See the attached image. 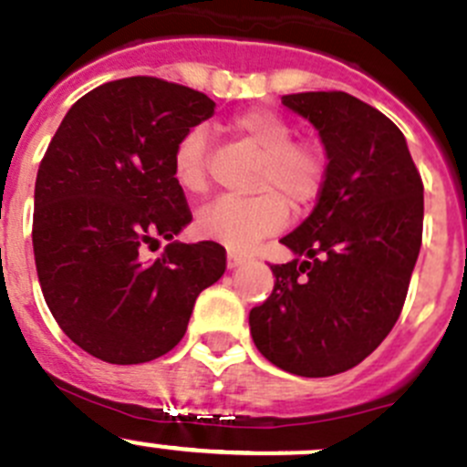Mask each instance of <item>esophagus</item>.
Wrapping results in <instances>:
<instances>
[{"mask_svg": "<svg viewBox=\"0 0 467 467\" xmlns=\"http://www.w3.org/2000/svg\"><path fill=\"white\" fill-rule=\"evenodd\" d=\"M244 260H246V257H244L242 253L228 251V269H237L239 265H244Z\"/></svg>", "mask_w": 467, "mask_h": 467, "instance_id": "obj_1", "label": "esophagus"}]
</instances>
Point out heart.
<instances>
[{"mask_svg": "<svg viewBox=\"0 0 467 467\" xmlns=\"http://www.w3.org/2000/svg\"><path fill=\"white\" fill-rule=\"evenodd\" d=\"M230 130L262 155L253 178L251 198H219L196 216L198 233L233 251H248L260 239L287 223V202L306 207L326 182V157L315 143L292 141L294 130L271 109H248L230 120ZM175 182L189 193H202L210 184L207 132L193 128L173 150Z\"/></svg>", "mask_w": 467, "mask_h": 467, "instance_id": "obj_1", "label": "heart"}]
</instances>
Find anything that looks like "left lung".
Segmentation results:
<instances>
[{"label":"left lung","instance_id":"left-lung-1","mask_svg":"<svg viewBox=\"0 0 467 467\" xmlns=\"http://www.w3.org/2000/svg\"><path fill=\"white\" fill-rule=\"evenodd\" d=\"M326 157L312 214L280 244L274 292L248 315L257 351L296 377L363 363L400 319L422 246L424 187L401 130L342 90L283 95Z\"/></svg>","mask_w":467,"mask_h":467}]
</instances>
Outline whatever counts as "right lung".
Masks as SVG:
<instances>
[{"label": "right lung", "instance_id": "right-lung-1", "mask_svg": "<svg viewBox=\"0 0 467 467\" xmlns=\"http://www.w3.org/2000/svg\"><path fill=\"white\" fill-rule=\"evenodd\" d=\"M214 107L157 77L107 81L72 104L40 161L31 230L40 289L63 333L104 363L169 354L198 294L223 275V246L173 239L192 221L173 150ZM160 236L171 244L146 263L142 246Z\"/></svg>", "mask_w": 467, "mask_h": 467}]
</instances>
